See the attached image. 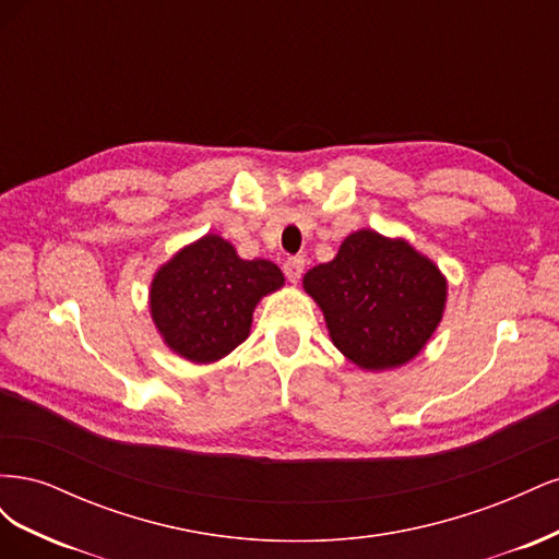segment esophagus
Wrapping results in <instances>:
<instances>
[{
    "mask_svg": "<svg viewBox=\"0 0 559 559\" xmlns=\"http://www.w3.org/2000/svg\"><path fill=\"white\" fill-rule=\"evenodd\" d=\"M302 267H306V261H302V259H289V261H286L284 263L286 280H289L292 284H296L300 280V275H302Z\"/></svg>",
    "mask_w": 559,
    "mask_h": 559,
    "instance_id": "obj_1",
    "label": "esophagus"
}]
</instances>
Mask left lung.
Here are the masks:
<instances>
[{
  "label": "left lung",
  "instance_id": "8db88e82",
  "mask_svg": "<svg viewBox=\"0 0 559 559\" xmlns=\"http://www.w3.org/2000/svg\"><path fill=\"white\" fill-rule=\"evenodd\" d=\"M331 343L370 373L413 361L445 314L448 280L408 240L361 228L302 277Z\"/></svg>",
  "mask_w": 559,
  "mask_h": 559
}]
</instances>
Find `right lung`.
Returning a JSON list of instances; mask_svg holds the SVG:
<instances>
[{"mask_svg": "<svg viewBox=\"0 0 559 559\" xmlns=\"http://www.w3.org/2000/svg\"><path fill=\"white\" fill-rule=\"evenodd\" d=\"M284 286L267 259H240L222 235L181 247L151 280L148 310L163 343L191 364L224 359L251 331L261 298Z\"/></svg>", "mask_w": 559, "mask_h": 559, "instance_id": "right-lung-1", "label": "right lung"}]
</instances>
